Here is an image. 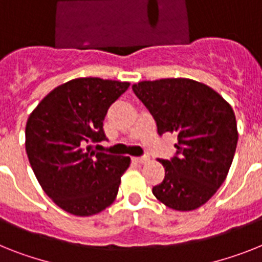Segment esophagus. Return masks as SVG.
<instances>
[{
    "instance_id": "1",
    "label": "esophagus",
    "mask_w": 262,
    "mask_h": 262,
    "mask_svg": "<svg viewBox=\"0 0 262 262\" xmlns=\"http://www.w3.org/2000/svg\"><path fill=\"white\" fill-rule=\"evenodd\" d=\"M135 161L138 162V163H147V162H150V158L147 157V155H144V157L135 158Z\"/></svg>"
}]
</instances>
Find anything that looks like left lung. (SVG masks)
<instances>
[{"label":"left lung","mask_w":262,"mask_h":262,"mask_svg":"<svg viewBox=\"0 0 262 262\" xmlns=\"http://www.w3.org/2000/svg\"><path fill=\"white\" fill-rule=\"evenodd\" d=\"M133 91L155 119L159 135H178L175 157L159 161L165 179L152 194L174 210L198 209L217 193L232 166L238 140L233 108L191 79L140 81Z\"/></svg>","instance_id":"left-lung-1"}]
</instances>
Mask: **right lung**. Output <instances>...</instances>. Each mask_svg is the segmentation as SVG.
<instances>
[{"label": "right lung", "mask_w": 262, "mask_h": 262, "mask_svg": "<svg viewBox=\"0 0 262 262\" xmlns=\"http://www.w3.org/2000/svg\"><path fill=\"white\" fill-rule=\"evenodd\" d=\"M127 81L80 77L51 91L25 128L28 159L45 194L67 213L88 217L115 201L129 157L104 154L103 120Z\"/></svg>", "instance_id": "1"}]
</instances>
